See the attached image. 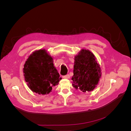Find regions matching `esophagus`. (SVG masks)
<instances>
[{
  "instance_id": "obj_1",
  "label": "esophagus",
  "mask_w": 131,
  "mask_h": 131,
  "mask_svg": "<svg viewBox=\"0 0 131 131\" xmlns=\"http://www.w3.org/2000/svg\"><path fill=\"white\" fill-rule=\"evenodd\" d=\"M62 77H63V78H64V79H69V78H70V76H69V74H67V75H64V76H63Z\"/></svg>"
}]
</instances>
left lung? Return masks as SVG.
I'll return each mask as SVG.
<instances>
[{"mask_svg": "<svg viewBox=\"0 0 131 131\" xmlns=\"http://www.w3.org/2000/svg\"><path fill=\"white\" fill-rule=\"evenodd\" d=\"M74 59L73 86L83 92L93 90L101 77V69L94 55L82 49Z\"/></svg>", "mask_w": 131, "mask_h": 131, "instance_id": "left-lung-1", "label": "left lung"}]
</instances>
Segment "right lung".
<instances>
[{
	"mask_svg": "<svg viewBox=\"0 0 131 131\" xmlns=\"http://www.w3.org/2000/svg\"><path fill=\"white\" fill-rule=\"evenodd\" d=\"M53 62V58L45 50L35 51L27 59L23 73L25 81L33 92L49 94L61 80Z\"/></svg>",
	"mask_w": 131,
	"mask_h": 131,
	"instance_id": "add662e5",
	"label": "right lung"
}]
</instances>
